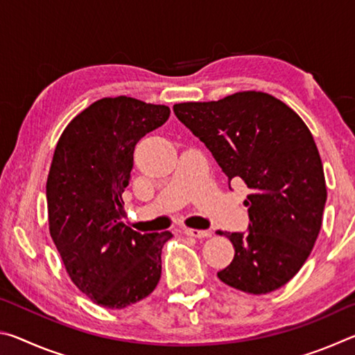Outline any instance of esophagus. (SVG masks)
Listing matches in <instances>:
<instances>
[{
  "label": "esophagus",
  "instance_id": "obj_1",
  "mask_svg": "<svg viewBox=\"0 0 355 355\" xmlns=\"http://www.w3.org/2000/svg\"><path fill=\"white\" fill-rule=\"evenodd\" d=\"M184 233L192 238H208L211 235L208 230H197V228H184Z\"/></svg>",
  "mask_w": 355,
  "mask_h": 355
}]
</instances>
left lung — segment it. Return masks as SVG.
<instances>
[{
	"instance_id": "left-lung-1",
	"label": "left lung",
	"mask_w": 355,
	"mask_h": 355,
	"mask_svg": "<svg viewBox=\"0 0 355 355\" xmlns=\"http://www.w3.org/2000/svg\"><path fill=\"white\" fill-rule=\"evenodd\" d=\"M173 112L232 180L250 189L248 233H224L235 257L218 277L250 294L288 284L320 235L327 199L321 156L304 120L272 95L244 91Z\"/></svg>"
}]
</instances>
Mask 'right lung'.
Returning <instances> with one entry per match:
<instances>
[{
    "label": "right lung",
    "mask_w": 355,
    "mask_h": 355,
    "mask_svg": "<svg viewBox=\"0 0 355 355\" xmlns=\"http://www.w3.org/2000/svg\"><path fill=\"white\" fill-rule=\"evenodd\" d=\"M164 105L97 100L65 127L46 180L48 225L69 277L106 309L147 297L161 279L171 232L139 233L122 220L135 146L169 119Z\"/></svg>",
    "instance_id": "add662e5"
}]
</instances>
